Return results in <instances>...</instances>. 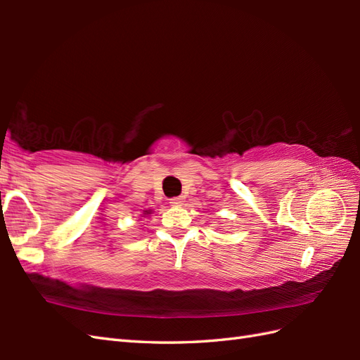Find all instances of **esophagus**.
Segmentation results:
<instances>
[{
  "mask_svg": "<svg viewBox=\"0 0 360 360\" xmlns=\"http://www.w3.org/2000/svg\"><path fill=\"white\" fill-rule=\"evenodd\" d=\"M170 204H172V205H182V204H184V198H182V196L172 198V200H170Z\"/></svg>",
  "mask_w": 360,
  "mask_h": 360,
  "instance_id": "1",
  "label": "esophagus"
}]
</instances>
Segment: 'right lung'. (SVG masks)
<instances>
[{
    "mask_svg": "<svg viewBox=\"0 0 360 360\" xmlns=\"http://www.w3.org/2000/svg\"><path fill=\"white\" fill-rule=\"evenodd\" d=\"M148 213H150V212H147V210H145V215H148Z\"/></svg>",
    "mask_w": 360,
    "mask_h": 360,
    "instance_id": "add662e5",
    "label": "right lung"
}]
</instances>
